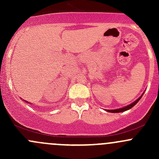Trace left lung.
I'll list each match as a JSON object with an SVG mask.
<instances>
[{"instance_id": "8db88e82", "label": "left lung", "mask_w": 159, "mask_h": 159, "mask_svg": "<svg viewBox=\"0 0 159 159\" xmlns=\"http://www.w3.org/2000/svg\"><path fill=\"white\" fill-rule=\"evenodd\" d=\"M144 94V93H143ZM143 94H142V96L141 97H139V98L137 99V100L135 101V102H134L133 103L130 104L129 105H127V106L124 107V108H118V109H115V110H107V111H109V112H111V113H117V112H122V111H127L129 109H131V108H132L133 106H134V105H136V104L138 103V102H139V100L141 99V98L142 97V95H143Z\"/></svg>"}]
</instances>
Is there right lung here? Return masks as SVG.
<instances>
[{"label": "right lung", "instance_id": "1", "mask_svg": "<svg viewBox=\"0 0 159 159\" xmlns=\"http://www.w3.org/2000/svg\"><path fill=\"white\" fill-rule=\"evenodd\" d=\"M25 102H27V101H25Z\"/></svg>", "mask_w": 159, "mask_h": 159}]
</instances>
